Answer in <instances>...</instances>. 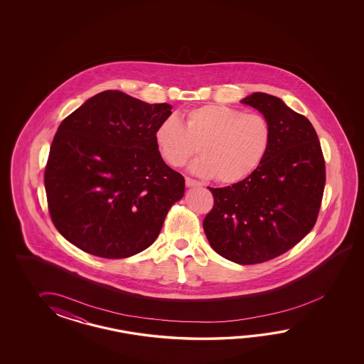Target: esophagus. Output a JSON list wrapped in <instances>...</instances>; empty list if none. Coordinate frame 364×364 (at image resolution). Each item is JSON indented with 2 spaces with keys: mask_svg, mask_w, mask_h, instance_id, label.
Segmentation results:
<instances>
[{
  "mask_svg": "<svg viewBox=\"0 0 364 364\" xmlns=\"http://www.w3.org/2000/svg\"><path fill=\"white\" fill-rule=\"evenodd\" d=\"M185 182L187 187H198V186H201L199 181H195V179L190 178V177H186Z\"/></svg>",
  "mask_w": 364,
  "mask_h": 364,
  "instance_id": "34e87169",
  "label": "esophagus"
}]
</instances>
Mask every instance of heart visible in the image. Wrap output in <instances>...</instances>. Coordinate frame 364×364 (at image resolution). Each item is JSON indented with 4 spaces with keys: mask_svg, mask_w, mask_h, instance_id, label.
<instances>
[{
    "mask_svg": "<svg viewBox=\"0 0 364 364\" xmlns=\"http://www.w3.org/2000/svg\"><path fill=\"white\" fill-rule=\"evenodd\" d=\"M155 139L171 166H182L199 147L201 157L190 171L204 178L213 177L221 185H234L263 163L271 147L272 127L260 113L210 104L190 109L183 124L168 117L159 124Z\"/></svg>",
    "mask_w": 364,
    "mask_h": 364,
    "instance_id": "heart-1",
    "label": "heart"
}]
</instances>
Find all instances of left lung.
<instances>
[{
  "label": "left lung",
  "mask_w": 364,
  "mask_h": 364,
  "mask_svg": "<svg viewBox=\"0 0 364 364\" xmlns=\"http://www.w3.org/2000/svg\"><path fill=\"white\" fill-rule=\"evenodd\" d=\"M240 102L269 121L271 147L247 178L209 187L215 204L203 228L218 255L246 265L282 255L311 232L324 193L325 163L314 126L279 97L255 92Z\"/></svg>",
  "instance_id": "1"
}]
</instances>
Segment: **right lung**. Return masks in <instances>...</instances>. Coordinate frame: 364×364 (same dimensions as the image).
Returning <instances> with one entry per match:
<instances>
[{
    "instance_id": "right-lung-1",
    "label": "right lung",
    "mask_w": 364,
    "mask_h": 364,
    "mask_svg": "<svg viewBox=\"0 0 364 364\" xmlns=\"http://www.w3.org/2000/svg\"><path fill=\"white\" fill-rule=\"evenodd\" d=\"M169 104L104 91L62 121L44 183L55 229L85 252L122 259L155 242L185 193V178L156 143Z\"/></svg>"
}]
</instances>
